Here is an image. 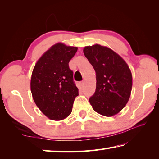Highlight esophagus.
<instances>
[{"label":"esophagus","instance_id":"obj_1","mask_svg":"<svg viewBox=\"0 0 159 159\" xmlns=\"http://www.w3.org/2000/svg\"><path fill=\"white\" fill-rule=\"evenodd\" d=\"M80 87H81V88H83V87H84V82L83 81L80 82Z\"/></svg>","mask_w":159,"mask_h":159}]
</instances>
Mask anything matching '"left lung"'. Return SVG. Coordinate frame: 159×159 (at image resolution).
I'll use <instances>...</instances> for the list:
<instances>
[{
    "label": "left lung",
    "mask_w": 159,
    "mask_h": 159,
    "mask_svg": "<svg viewBox=\"0 0 159 159\" xmlns=\"http://www.w3.org/2000/svg\"><path fill=\"white\" fill-rule=\"evenodd\" d=\"M84 55L96 74V88L89 102L102 116H113L126 106L133 79L129 67L113 50L99 44L86 46Z\"/></svg>",
    "instance_id": "obj_1"
}]
</instances>
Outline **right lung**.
I'll return each instance as SVG.
<instances>
[{
  "label": "right lung",
  "mask_w": 159,
  "mask_h": 159,
  "mask_svg": "<svg viewBox=\"0 0 159 159\" xmlns=\"http://www.w3.org/2000/svg\"><path fill=\"white\" fill-rule=\"evenodd\" d=\"M77 47L56 43L41 57L33 69L31 90L36 105L52 120L65 119L72 112L79 89L69 62Z\"/></svg>",
  "instance_id": "1"
}]
</instances>
